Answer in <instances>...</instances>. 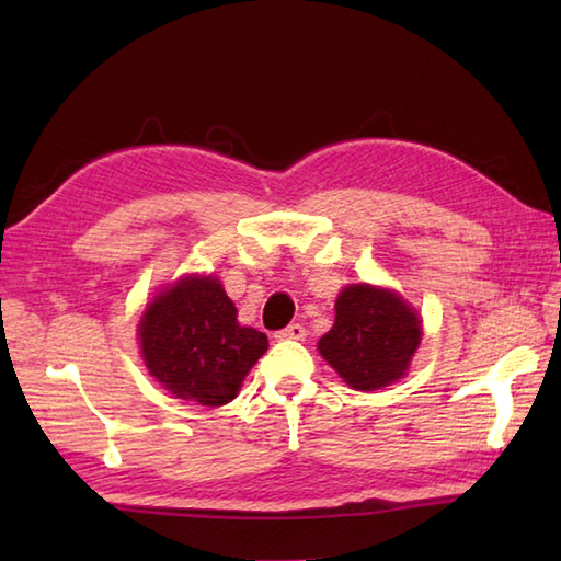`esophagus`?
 Masks as SVG:
<instances>
[{
    "instance_id": "esophagus-1",
    "label": "esophagus",
    "mask_w": 561,
    "mask_h": 561,
    "mask_svg": "<svg viewBox=\"0 0 561 561\" xmlns=\"http://www.w3.org/2000/svg\"><path fill=\"white\" fill-rule=\"evenodd\" d=\"M277 340H304L306 337V328L299 325V323H291L284 330H279L277 335H274Z\"/></svg>"
}]
</instances>
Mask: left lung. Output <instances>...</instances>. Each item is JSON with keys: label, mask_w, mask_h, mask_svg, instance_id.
Returning a JSON list of instances; mask_svg holds the SVG:
<instances>
[{"label": "left lung", "mask_w": 561, "mask_h": 561, "mask_svg": "<svg viewBox=\"0 0 561 561\" xmlns=\"http://www.w3.org/2000/svg\"><path fill=\"white\" fill-rule=\"evenodd\" d=\"M422 320L398 291L350 284L335 301V325L318 352L354 390H380L408 374Z\"/></svg>", "instance_id": "1"}]
</instances>
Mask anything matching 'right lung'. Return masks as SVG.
<instances>
[{
    "label": "right lung",
    "mask_w": 561,
    "mask_h": 561,
    "mask_svg": "<svg viewBox=\"0 0 561 561\" xmlns=\"http://www.w3.org/2000/svg\"><path fill=\"white\" fill-rule=\"evenodd\" d=\"M214 274H187L153 296L139 320V347L149 374L173 398L219 408L267 352V335L243 328Z\"/></svg>",
    "instance_id": "obj_1"
}]
</instances>
